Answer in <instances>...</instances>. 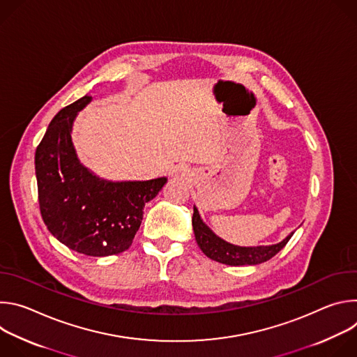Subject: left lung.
I'll list each match as a JSON object with an SVG mask.
<instances>
[{
  "mask_svg": "<svg viewBox=\"0 0 357 357\" xmlns=\"http://www.w3.org/2000/svg\"><path fill=\"white\" fill-rule=\"evenodd\" d=\"M192 226L196 243L199 248L206 254V256L218 263L227 264V266H256L261 264L270 259H273L275 254L284 248V245L289 241V236H287L282 241L271 245H257V247H240L230 244L216 236L208 225L200 219V215L193 206V216H192Z\"/></svg>",
  "mask_w": 357,
  "mask_h": 357,
  "instance_id": "left-lung-1",
  "label": "left lung"
}]
</instances>
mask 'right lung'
I'll return each instance as SVG.
<instances>
[{"mask_svg":"<svg viewBox=\"0 0 357 357\" xmlns=\"http://www.w3.org/2000/svg\"><path fill=\"white\" fill-rule=\"evenodd\" d=\"M90 100V96L79 98L50 121L35 152V174L47 230L73 251L106 257L131 245L145 203L158 195L168 179L113 182L80 164L72 127Z\"/></svg>","mask_w":357,"mask_h":357,"instance_id":"add662e5","label":"right lung"}]
</instances>
